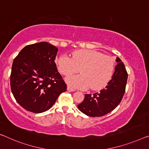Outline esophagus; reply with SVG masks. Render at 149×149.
Wrapping results in <instances>:
<instances>
[{"mask_svg": "<svg viewBox=\"0 0 149 149\" xmlns=\"http://www.w3.org/2000/svg\"><path fill=\"white\" fill-rule=\"evenodd\" d=\"M67 91H70V92H74V91H75V89L74 88H72L70 87V86H67Z\"/></svg>", "mask_w": 149, "mask_h": 149, "instance_id": "34e87169", "label": "esophagus"}]
</instances>
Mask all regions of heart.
I'll list each match as a JSON object with an SVG mask.
<instances>
[{"mask_svg":"<svg viewBox=\"0 0 149 149\" xmlns=\"http://www.w3.org/2000/svg\"><path fill=\"white\" fill-rule=\"evenodd\" d=\"M62 74L69 75L81 72V74L68 76L66 82L70 86L80 89L98 90L104 87L113 75L114 61L112 57L93 50H80L72 54L59 56L56 60Z\"/></svg>","mask_w":149,"mask_h":149,"instance_id":"heart-1","label":"heart"}]
</instances>
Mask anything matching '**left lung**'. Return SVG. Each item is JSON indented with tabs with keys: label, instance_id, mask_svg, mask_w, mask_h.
<instances>
[{
	"label": "left lung",
	"instance_id": "1",
	"mask_svg": "<svg viewBox=\"0 0 149 149\" xmlns=\"http://www.w3.org/2000/svg\"><path fill=\"white\" fill-rule=\"evenodd\" d=\"M116 61L117 65L114 72L105 88L93 95L86 94L83 101L78 105L82 113L92 117L102 116L111 113L119 104L125 92L128 74L118 57Z\"/></svg>",
	"mask_w": 149,
	"mask_h": 149
}]
</instances>
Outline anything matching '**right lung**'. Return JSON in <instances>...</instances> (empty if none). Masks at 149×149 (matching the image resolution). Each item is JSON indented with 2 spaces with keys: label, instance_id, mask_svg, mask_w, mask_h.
Masks as SVG:
<instances>
[{
  "label": "right lung",
  "instance_id": "add662e5",
  "mask_svg": "<svg viewBox=\"0 0 149 149\" xmlns=\"http://www.w3.org/2000/svg\"><path fill=\"white\" fill-rule=\"evenodd\" d=\"M58 49L47 42L27 45L14 59L10 74L13 96L22 108L40 113L51 109L67 84L54 62Z\"/></svg>",
  "mask_w": 149,
  "mask_h": 149
}]
</instances>
